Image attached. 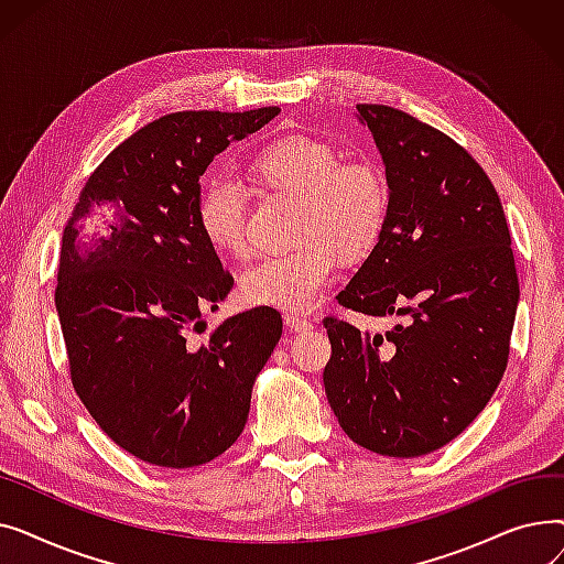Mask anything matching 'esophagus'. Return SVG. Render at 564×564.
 <instances>
[{
	"instance_id": "esophagus-1",
	"label": "esophagus",
	"mask_w": 564,
	"mask_h": 564,
	"mask_svg": "<svg viewBox=\"0 0 564 564\" xmlns=\"http://www.w3.org/2000/svg\"><path fill=\"white\" fill-rule=\"evenodd\" d=\"M285 327L294 334H311L313 332V322L297 315V313H288L285 315Z\"/></svg>"
}]
</instances>
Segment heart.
<instances>
[{
  "label": "heart",
  "mask_w": 564,
  "mask_h": 564,
  "mask_svg": "<svg viewBox=\"0 0 564 564\" xmlns=\"http://www.w3.org/2000/svg\"><path fill=\"white\" fill-rule=\"evenodd\" d=\"M251 171L272 189L302 196V249L264 258L245 272L247 304L288 313L313 311L340 270V251L359 253L375 245L389 213L381 171L361 160L343 162L322 139L288 134L256 153ZM198 230L217 253L245 258L251 251L249 203L230 175H213L196 198Z\"/></svg>",
  "instance_id": "obj_1"
}]
</instances>
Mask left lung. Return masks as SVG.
Wrapping results in <instances>:
<instances>
[{"instance_id":"8db88e82","label":"left lung","mask_w":564,"mask_h":564,"mask_svg":"<svg viewBox=\"0 0 564 564\" xmlns=\"http://www.w3.org/2000/svg\"><path fill=\"white\" fill-rule=\"evenodd\" d=\"M357 109L387 166L389 213L338 304L409 319L383 336L324 319V391L354 443L421 457L476 421L508 368L512 237L487 173L457 141L387 105Z\"/></svg>"}]
</instances>
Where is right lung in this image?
Listing matches in <instances>:
<instances>
[{
  "label": "right lung",
  "instance_id": "add662e5",
  "mask_svg": "<svg viewBox=\"0 0 564 564\" xmlns=\"http://www.w3.org/2000/svg\"><path fill=\"white\" fill-rule=\"evenodd\" d=\"M279 111H175L143 126L88 175L64 228L54 304L75 393L148 464L192 468L226 453L281 338V315L264 306L192 338L232 288L198 230V177Z\"/></svg>",
  "mask_w": 564,
  "mask_h": 564
}]
</instances>
